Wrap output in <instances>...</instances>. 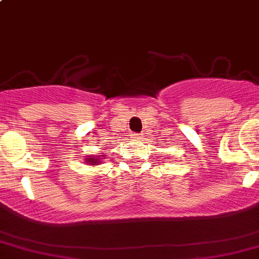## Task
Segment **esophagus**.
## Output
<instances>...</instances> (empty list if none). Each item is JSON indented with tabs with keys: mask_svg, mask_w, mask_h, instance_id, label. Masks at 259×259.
I'll use <instances>...</instances> for the list:
<instances>
[{
	"mask_svg": "<svg viewBox=\"0 0 259 259\" xmlns=\"http://www.w3.org/2000/svg\"><path fill=\"white\" fill-rule=\"evenodd\" d=\"M132 139H135V140L141 139V135H139V134H134V135H132Z\"/></svg>",
	"mask_w": 259,
	"mask_h": 259,
	"instance_id": "1",
	"label": "esophagus"
}]
</instances>
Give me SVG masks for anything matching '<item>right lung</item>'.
I'll list each match as a JSON object with an SVG mask.
<instances>
[{
    "mask_svg": "<svg viewBox=\"0 0 259 259\" xmlns=\"http://www.w3.org/2000/svg\"><path fill=\"white\" fill-rule=\"evenodd\" d=\"M103 159H104V155H98V156H89L88 159H86L85 162H88V164H90V165H99V164H102Z\"/></svg>",
    "mask_w": 259,
    "mask_h": 259,
    "instance_id": "1",
    "label": "right lung"
}]
</instances>
